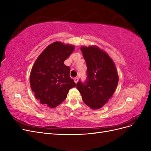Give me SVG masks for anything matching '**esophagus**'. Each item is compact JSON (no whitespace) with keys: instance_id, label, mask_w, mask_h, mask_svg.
Returning <instances> with one entry per match:
<instances>
[{"instance_id":"1","label":"esophagus","mask_w":151,"mask_h":151,"mask_svg":"<svg viewBox=\"0 0 151 151\" xmlns=\"http://www.w3.org/2000/svg\"><path fill=\"white\" fill-rule=\"evenodd\" d=\"M78 81H79L78 77H75V78H74V82H75L76 84L77 83V82H78Z\"/></svg>"}]
</instances>
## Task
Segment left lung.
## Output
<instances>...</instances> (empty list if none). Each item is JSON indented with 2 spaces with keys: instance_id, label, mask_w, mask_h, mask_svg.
<instances>
[{
  "instance_id": "8db88e82",
  "label": "left lung",
  "mask_w": 151,
  "mask_h": 151,
  "mask_svg": "<svg viewBox=\"0 0 151 151\" xmlns=\"http://www.w3.org/2000/svg\"><path fill=\"white\" fill-rule=\"evenodd\" d=\"M87 65V78L77 83L83 101L92 109L107 103L115 91L118 77L115 64L108 55L96 47H81Z\"/></svg>"
}]
</instances>
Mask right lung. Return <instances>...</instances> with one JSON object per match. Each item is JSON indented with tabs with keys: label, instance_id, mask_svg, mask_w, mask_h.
<instances>
[{
	"label": "right lung",
	"instance_id": "obj_1",
	"mask_svg": "<svg viewBox=\"0 0 151 151\" xmlns=\"http://www.w3.org/2000/svg\"><path fill=\"white\" fill-rule=\"evenodd\" d=\"M74 50L73 45L54 42L36 59L31 72L30 85L42 104L56 107L65 99L69 89L76 86L70 77V67L63 63Z\"/></svg>",
	"mask_w": 151,
	"mask_h": 151
}]
</instances>
